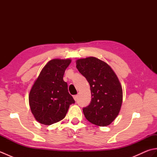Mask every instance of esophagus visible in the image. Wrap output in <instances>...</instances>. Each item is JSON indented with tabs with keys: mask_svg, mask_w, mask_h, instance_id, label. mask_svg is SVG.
<instances>
[{
	"mask_svg": "<svg viewBox=\"0 0 157 157\" xmlns=\"http://www.w3.org/2000/svg\"><path fill=\"white\" fill-rule=\"evenodd\" d=\"M78 96H77V95L73 96V98H74V100H75V101H77V100H78Z\"/></svg>",
	"mask_w": 157,
	"mask_h": 157,
	"instance_id": "34e87169",
	"label": "esophagus"
}]
</instances>
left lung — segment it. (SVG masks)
<instances>
[{
  "label": "left lung",
  "mask_w": 157,
  "mask_h": 157,
  "mask_svg": "<svg viewBox=\"0 0 157 157\" xmlns=\"http://www.w3.org/2000/svg\"><path fill=\"white\" fill-rule=\"evenodd\" d=\"M76 67L90 86L92 101L83 109L88 121L105 127L118 116L123 102L122 87L107 63L94 56L76 60Z\"/></svg>",
  "instance_id": "obj_1"
}]
</instances>
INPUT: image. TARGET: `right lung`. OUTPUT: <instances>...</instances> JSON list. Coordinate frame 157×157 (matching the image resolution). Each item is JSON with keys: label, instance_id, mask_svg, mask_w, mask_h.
Segmentation results:
<instances>
[{"label": "right lung", "instance_id": "1", "mask_svg": "<svg viewBox=\"0 0 157 157\" xmlns=\"http://www.w3.org/2000/svg\"><path fill=\"white\" fill-rule=\"evenodd\" d=\"M71 59H54L42 68L29 94V104L34 118L50 125L65 118L70 105L75 101L63 80L65 69Z\"/></svg>", "mask_w": 157, "mask_h": 157}]
</instances>
